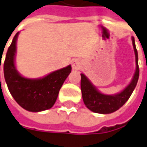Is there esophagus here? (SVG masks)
<instances>
[{
  "instance_id": "obj_1",
  "label": "esophagus",
  "mask_w": 147,
  "mask_h": 147,
  "mask_svg": "<svg viewBox=\"0 0 147 147\" xmlns=\"http://www.w3.org/2000/svg\"><path fill=\"white\" fill-rule=\"evenodd\" d=\"M71 65H72V68H73L74 70H80L82 66L81 60L79 59H73V60H72V63H71Z\"/></svg>"
}]
</instances>
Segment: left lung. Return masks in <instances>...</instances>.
<instances>
[{"label":"left lung","instance_id":"1","mask_svg":"<svg viewBox=\"0 0 147 147\" xmlns=\"http://www.w3.org/2000/svg\"><path fill=\"white\" fill-rule=\"evenodd\" d=\"M132 41L134 53H135V58H136V71L133 78L132 82L121 92L113 96L102 94L96 89V88L91 84V82L87 79L84 74H81L80 87H81L82 96L84 105L91 111L97 113H103V114L111 113L119 109L130 97L133 91L134 90L136 87L139 77L138 51L135 47L134 38H132Z\"/></svg>","mask_w":147,"mask_h":147}]
</instances>
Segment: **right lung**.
Masks as SVG:
<instances>
[{
    "label": "right lung",
    "mask_w": 147,
    "mask_h": 147,
    "mask_svg": "<svg viewBox=\"0 0 147 147\" xmlns=\"http://www.w3.org/2000/svg\"><path fill=\"white\" fill-rule=\"evenodd\" d=\"M18 34V32L13 37L4 62V76L9 92L19 105L28 111L40 112L51 109L56 101L59 92L71 72V67L67 66L38 80L22 77L14 65Z\"/></svg>",
    "instance_id": "add662e5"
}]
</instances>
